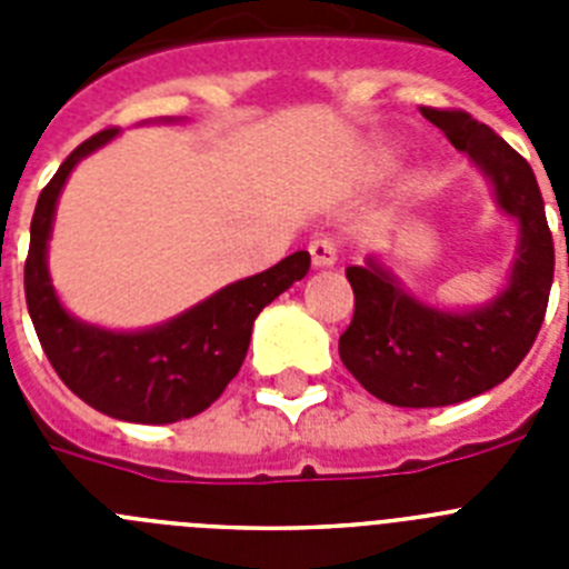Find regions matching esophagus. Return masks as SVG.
Masks as SVG:
<instances>
[{
	"instance_id": "esophagus-1",
	"label": "esophagus",
	"mask_w": 569,
	"mask_h": 569,
	"mask_svg": "<svg viewBox=\"0 0 569 569\" xmlns=\"http://www.w3.org/2000/svg\"><path fill=\"white\" fill-rule=\"evenodd\" d=\"M308 250L316 268H333L336 259H339V248H336V241L330 236H316Z\"/></svg>"
}]
</instances>
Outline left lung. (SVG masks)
I'll use <instances>...</instances> for the list:
<instances>
[{"mask_svg": "<svg viewBox=\"0 0 569 569\" xmlns=\"http://www.w3.org/2000/svg\"><path fill=\"white\" fill-rule=\"evenodd\" d=\"M421 116L485 170L501 210L519 219L521 241L505 293L467 313L427 308L373 259L347 268L356 301L339 356L367 393L396 407L456 405L501 385L539 336L556 268L545 199L525 156L467 110L421 108Z\"/></svg>", "mask_w": 569, "mask_h": 569, "instance_id": "1", "label": "left lung"}]
</instances>
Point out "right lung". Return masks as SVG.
Segmentation results:
<instances>
[{
    "mask_svg": "<svg viewBox=\"0 0 569 569\" xmlns=\"http://www.w3.org/2000/svg\"><path fill=\"white\" fill-rule=\"evenodd\" d=\"M116 133L108 128L84 139L39 193L24 259V299L44 356L79 399L113 419L170 425L202 413L224 393L248 356L256 316L293 281L305 279L310 253L299 250L264 273L228 284L159 328L113 333L77 321L50 284L44 261L50 224L70 170Z\"/></svg>",
    "mask_w": 569,
    "mask_h": 569,
    "instance_id": "obj_1",
    "label": "right lung"
}]
</instances>
